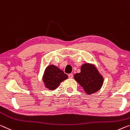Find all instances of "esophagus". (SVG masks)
<instances>
[{"label": "esophagus", "mask_w": 130, "mask_h": 130, "mask_svg": "<svg viewBox=\"0 0 130 130\" xmlns=\"http://www.w3.org/2000/svg\"><path fill=\"white\" fill-rule=\"evenodd\" d=\"M68 77H69V78H70V79H72V78H73V74H72V73H70V74H69V75H68Z\"/></svg>", "instance_id": "34e87169"}]
</instances>
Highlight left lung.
Returning a JSON list of instances; mask_svg holds the SVG:
<instances>
[{"label": "left lung", "instance_id": "obj_1", "mask_svg": "<svg viewBox=\"0 0 130 130\" xmlns=\"http://www.w3.org/2000/svg\"><path fill=\"white\" fill-rule=\"evenodd\" d=\"M74 79L88 95L99 91L104 82V78L96 68L88 63L82 65L81 72L76 73Z\"/></svg>", "mask_w": 130, "mask_h": 130}]
</instances>
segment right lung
Masks as SVG:
<instances>
[{"instance_id": "right-lung-1", "label": "right lung", "mask_w": 130, "mask_h": 130, "mask_svg": "<svg viewBox=\"0 0 130 130\" xmlns=\"http://www.w3.org/2000/svg\"><path fill=\"white\" fill-rule=\"evenodd\" d=\"M67 79V74L54 65H49L46 68L43 76L45 87L50 90L56 89L59 84Z\"/></svg>"}]
</instances>
